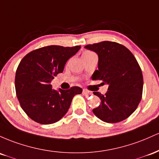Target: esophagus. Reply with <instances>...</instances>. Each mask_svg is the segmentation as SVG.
<instances>
[{
	"mask_svg": "<svg viewBox=\"0 0 159 159\" xmlns=\"http://www.w3.org/2000/svg\"><path fill=\"white\" fill-rule=\"evenodd\" d=\"M91 93V92H89V90H87V89H83V94H90Z\"/></svg>",
	"mask_w": 159,
	"mask_h": 159,
	"instance_id": "34e87169",
	"label": "esophagus"
}]
</instances>
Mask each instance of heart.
Here are the masks:
<instances>
[{"instance_id":"heart-1","label":"heart","mask_w":159,"mask_h":159,"mask_svg":"<svg viewBox=\"0 0 159 159\" xmlns=\"http://www.w3.org/2000/svg\"><path fill=\"white\" fill-rule=\"evenodd\" d=\"M93 53L94 52H91V51H86L83 53V56H89V55L93 54Z\"/></svg>"}]
</instances>
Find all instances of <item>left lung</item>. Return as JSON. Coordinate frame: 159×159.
<instances>
[{
	"label": "left lung",
	"mask_w": 159,
	"mask_h": 159,
	"mask_svg": "<svg viewBox=\"0 0 159 159\" xmlns=\"http://www.w3.org/2000/svg\"><path fill=\"white\" fill-rule=\"evenodd\" d=\"M85 48L98 55V70L94 71L92 79L109 85L105 94L93 92L101 101L93 113L108 123L125 120L142 98L143 78L138 62L129 49L118 43L102 41Z\"/></svg>",
	"instance_id": "left-lung-1"
}]
</instances>
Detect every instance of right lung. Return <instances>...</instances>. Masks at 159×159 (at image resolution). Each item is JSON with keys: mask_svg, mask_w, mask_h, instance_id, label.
Here are the masks:
<instances>
[{"mask_svg": "<svg viewBox=\"0 0 159 159\" xmlns=\"http://www.w3.org/2000/svg\"><path fill=\"white\" fill-rule=\"evenodd\" d=\"M80 46H48L30 52L19 63L16 73V92L21 107L28 116L40 124H52L68 110L73 98L83 89H52V80L64 70L67 61Z\"/></svg>", "mask_w": 159, "mask_h": 159, "instance_id": "1", "label": "right lung"}]
</instances>
